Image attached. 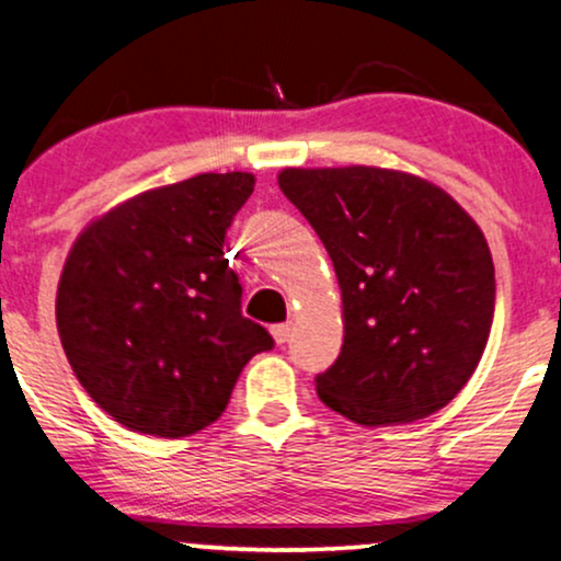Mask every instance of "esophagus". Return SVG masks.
<instances>
[{"label": "esophagus", "instance_id": "1", "mask_svg": "<svg viewBox=\"0 0 561 561\" xmlns=\"http://www.w3.org/2000/svg\"><path fill=\"white\" fill-rule=\"evenodd\" d=\"M289 332H293V327H289V324H274L272 327V334H274L276 345H285L287 340H289Z\"/></svg>", "mask_w": 561, "mask_h": 561}]
</instances>
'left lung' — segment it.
<instances>
[{"mask_svg":"<svg viewBox=\"0 0 561 561\" xmlns=\"http://www.w3.org/2000/svg\"><path fill=\"white\" fill-rule=\"evenodd\" d=\"M279 190L330 253L345 340L321 403L366 427L454 401L478 369L495 308L485 237L440 186L369 165L285 169Z\"/></svg>","mask_w":561,"mask_h":561,"instance_id":"left-lung-1","label":"left lung"}]
</instances>
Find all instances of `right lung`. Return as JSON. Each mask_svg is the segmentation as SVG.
Listing matches in <instances>:
<instances>
[{
  "label": "right lung",
  "instance_id": "right-lung-1",
  "mask_svg": "<svg viewBox=\"0 0 561 561\" xmlns=\"http://www.w3.org/2000/svg\"><path fill=\"white\" fill-rule=\"evenodd\" d=\"M253 173H199L107 210L70 248L57 332L83 390L134 433L184 437L227 409L272 334L242 317L227 231Z\"/></svg>",
  "mask_w": 561,
  "mask_h": 561
}]
</instances>
